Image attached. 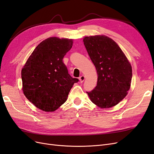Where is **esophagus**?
<instances>
[{
	"label": "esophagus",
	"instance_id": "1",
	"mask_svg": "<svg viewBox=\"0 0 154 154\" xmlns=\"http://www.w3.org/2000/svg\"><path fill=\"white\" fill-rule=\"evenodd\" d=\"M79 81H80L81 83H83L85 80V76L83 75H82L81 76L79 77Z\"/></svg>",
	"mask_w": 154,
	"mask_h": 154
}]
</instances>
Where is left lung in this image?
Masks as SVG:
<instances>
[{
    "mask_svg": "<svg viewBox=\"0 0 154 154\" xmlns=\"http://www.w3.org/2000/svg\"><path fill=\"white\" fill-rule=\"evenodd\" d=\"M83 43L98 76L97 86L87 93L97 106L113 107L126 96L130 88L131 63L119 46L107 36L85 37Z\"/></svg>",
    "mask_w": 154,
    "mask_h": 154,
    "instance_id": "8db88e82",
    "label": "left lung"
}]
</instances>
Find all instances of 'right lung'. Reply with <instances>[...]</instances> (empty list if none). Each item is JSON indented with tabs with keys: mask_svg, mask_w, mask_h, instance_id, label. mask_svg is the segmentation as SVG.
Returning a JSON list of instances; mask_svg holds the SVG:
<instances>
[{
	"mask_svg": "<svg viewBox=\"0 0 154 154\" xmlns=\"http://www.w3.org/2000/svg\"><path fill=\"white\" fill-rule=\"evenodd\" d=\"M72 40L48 38L32 53L22 70L23 91L38 108L54 111L64 103L78 78L68 73L63 58L71 50Z\"/></svg>",
	"mask_w": 154,
	"mask_h": 154,
	"instance_id": "add662e5",
	"label": "right lung"
}]
</instances>
